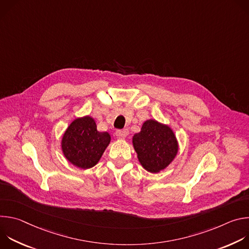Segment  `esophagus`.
I'll return each mask as SVG.
<instances>
[{"label": "esophagus", "instance_id": "esophagus-1", "mask_svg": "<svg viewBox=\"0 0 249 249\" xmlns=\"http://www.w3.org/2000/svg\"><path fill=\"white\" fill-rule=\"evenodd\" d=\"M127 135H128V132L125 131V130H118V131H116V136L120 140H124L127 137Z\"/></svg>", "mask_w": 249, "mask_h": 249}]
</instances>
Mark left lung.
Returning a JSON list of instances; mask_svg holds the SVG:
<instances>
[{
    "instance_id": "1",
    "label": "left lung",
    "mask_w": 249,
    "mask_h": 249,
    "mask_svg": "<svg viewBox=\"0 0 249 249\" xmlns=\"http://www.w3.org/2000/svg\"><path fill=\"white\" fill-rule=\"evenodd\" d=\"M141 165L152 173L165 169L176 158L179 146L172 129L155 119L146 120L132 138Z\"/></svg>"
}]
</instances>
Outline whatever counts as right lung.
Here are the masks:
<instances>
[{
  "label": "right lung",
  "instance_id": "add662e5",
  "mask_svg": "<svg viewBox=\"0 0 249 249\" xmlns=\"http://www.w3.org/2000/svg\"><path fill=\"white\" fill-rule=\"evenodd\" d=\"M107 132H99L91 116L78 117L71 122L61 140L64 157L73 165L88 169L94 166L110 144Z\"/></svg>",
  "mask_w": 249,
  "mask_h": 249
}]
</instances>
